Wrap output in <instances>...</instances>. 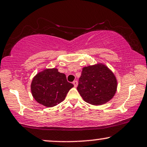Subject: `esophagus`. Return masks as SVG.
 I'll return each instance as SVG.
<instances>
[{
  "label": "esophagus",
  "mask_w": 147,
  "mask_h": 147,
  "mask_svg": "<svg viewBox=\"0 0 147 147\" xmlns=\"http://www.w3.org/2000/svg\"><path fill=\"white\" fill-rule=\"evenodd\" d=\"M73 84L74 85V87H77V86H78V82L76 81V80H75V81L73 82Z\"/></svg>",
  "instance_id": "obj_1"
}]
</instances>
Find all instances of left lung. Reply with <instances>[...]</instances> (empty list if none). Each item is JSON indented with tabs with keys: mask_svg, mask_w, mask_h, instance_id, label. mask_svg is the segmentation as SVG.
<instances>
[{
	"mask_svg": "<svg viewBox=\"0 0 147 147\" xmlns=\"http://www.w3.org/2000/svg\"><path fill=\"white\" fill-rule=\"evenodd\" d=\"M77 90L84 100L92 105H102L114 97L117 80L111 70L102 63L84 67Z\"/></svg>",
	"mask_w": 147,
	"mask_h": 147,
	"instance_id": "1",
	"label": "left lung"
}]
</instances>
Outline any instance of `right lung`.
<instances>
[{"label":"right lung","instance_id":"right-lung-1","mask_svg":"<svg viewBox=\"0 0 147 147\" xmlns=\"http://www.w3.org/2000/svg\"><path fill=\"white\" fill-rule=\"evenodd\" d=\"M74 85L67 81L64 74L57 68L45 69L38 73L32 80L31 90L38 103L53 107L61 103Z\"/></svg>","mask_w":147,"mask_h":147}]
</instances>
